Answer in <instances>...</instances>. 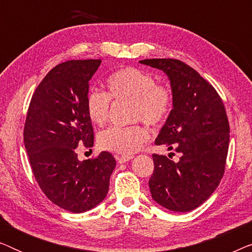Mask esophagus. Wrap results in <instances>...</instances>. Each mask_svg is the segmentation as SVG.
Returning a JSON list of instances; mask_svg holds the SVG:
<instances>
[{
	"mask_svg": "<svg viewBox=\"0 0 252 252\" xmlns=\"http://www.w3.org/2000/svg\"><path fill=\"white\" fill-rule=\"evenodd\" d=\"M133 158H134L133 155H122V156H116V159L118 160L119 164L126 163V161L133 159Z\"/></svg>",
	"mask_w": 252,
	"mask_h": 252,
	"instance_id": "obj_1",
	"label": "esophagus"
}]
</instances>
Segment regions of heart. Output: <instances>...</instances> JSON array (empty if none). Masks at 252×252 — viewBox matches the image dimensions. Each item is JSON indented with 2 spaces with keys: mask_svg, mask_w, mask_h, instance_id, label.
Returning <instances> with one entry per match:
<instances>
[{
  "mask_svg": "<svg viewBox=\"0 0 252 252\" xmlns=\"http://www.w3.org/2000/svg\"><path fill=\"white\" fill-rule=\"evenodd\" d=\"M108 93L92 89L86 96V110L89 119L102 126L108 122L110 104L113 101H129L130 120L160 126L166 122L173 106V92L166 84L156 82L149 72L126 66L106 79ZM149 140V130L142 124L111 126L98 135L102 149L129 155L135 153Z\"/></svg>",
  "mask_w": 252,
  "mask_h": 252,
  "instance_id": "b5f03b06",
  "label": "heart"
}]
</instances>
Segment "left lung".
I'll return each mask as SVG.
<instances>
[{
	"instance_id": "obj_1",
	"label": "left lung",
	"mask_w": 252,
	"mask_h": 252,
	"mask_svg": "<svg viewBox=\"0 0 252 252\" xmlns=\"http://www.w3.org/2000/svg\"><path fill=\"white\" fill-rule=\"evenodd\" d=\"M140 63L170 78L173 109L155 144H166L180 155L179 161L153 155L151 196L171 211H191L212 195L225 173L229 144L225 105L215 87L184 62L153 58Z\"/></svg>"
}]
</instances>
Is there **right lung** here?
<instances>
[{"label":"right lung","mask_w":252,"mask_h":252,"mask_svg":"<svg viewBox=\"0 0 252 252\" xmlns=\"http://www.w3.org/2000/svg\"><path fill=\"white\" fill-rule=\"evenodd\" d=\"M101 62L73 60L51 68L31 98L24 126V143L37 185L51 202L74 213L105 198L116 167L108 151L84 161L77 154L79 144L89 149L94 144L86 96Z\"/></svg>","instance_id":"add662e5"}]
</instances>
